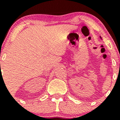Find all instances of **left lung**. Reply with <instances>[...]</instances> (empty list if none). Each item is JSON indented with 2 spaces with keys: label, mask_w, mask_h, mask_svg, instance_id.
Masks as SVG:
<instances>
[{
  "label": "left lung",
  "mask_w": 120,
  "mask_h": 120,
  "mask_svg": "<svg viewBox=\"0 0 120 120\" xmlns=\"http://www.w3.org/2000/svg\"><path fill=\"white\" fill-rule=\"evenodd\" d=\"M100 39H101V36H100Z\"/></svg>",
  "instance_id": "left-lung-1"
}]
</instances>
